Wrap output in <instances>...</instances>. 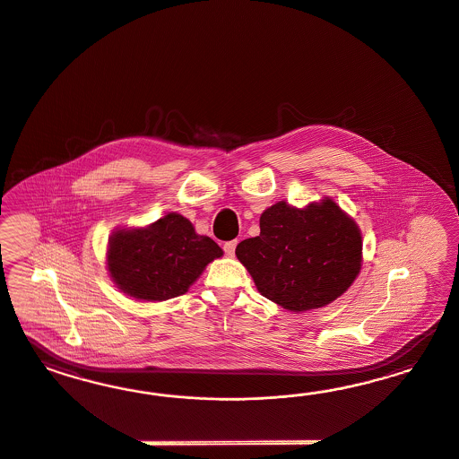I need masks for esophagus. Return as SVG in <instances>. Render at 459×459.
Wrapping results in <instances>:
<instances>
[{
    "label": "esophagus",
    "mask_w": 459,
    "mask_h": 459,
    "mask_svg": "<svg viewBox=\"0 0 459 459\" xmlns=\"http://www.w3.org/2000/svg\"><path fill=\"white\" fill-rule=\"evenodd\" d=\"M236 247L237 240H229V242H225V244H223V252H225V255L232 257V255L236 254Z\"/></svg>",
    "instance_id": "esophagus-1"
}]
</instances>
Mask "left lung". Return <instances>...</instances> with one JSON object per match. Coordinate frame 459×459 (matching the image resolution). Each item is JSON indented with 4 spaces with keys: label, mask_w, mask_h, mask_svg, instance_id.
Returning a JSON list of instances; mask_svg holds the SVG:
<instances>
[{
    "label": "left lung",
    "mask_w": 459,
    "mask_h": 459,
    "mask_svg": "<svg viewBox=\"0 0 459 459\" xmlns=\"http://www.w3.org/2000/svg\"><path fill=\"white\" fill-rule=\"evenodd\" d=\"M261 234L237 246L259 292L290 311L332 303L360 273L359 227L326 198L307 209L279 202L261 215Z\"/></svg>",
    "instance_id": "left-lung-1"
}]
</instances>
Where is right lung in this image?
<instances>
[{
  "label": "right lung",
  "instance_id": "obj_1",
  "mask_svg": "<svg viewBox=\"0 0 459 459\" xmlns=\"http://www.w3.org/2000/svg\"><path fill=\"white\" fill-rule=\"evenodd\" d=\"M223 252L210 237L195 234L194 225L168 213L138 230H119L109 240L108 267L126 294L165 301L188 291L205 265Z\"/></svg>",
  "mask_w": 459,
  "mask_h": 459
}]
</instances>
